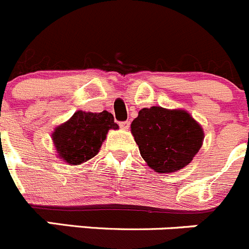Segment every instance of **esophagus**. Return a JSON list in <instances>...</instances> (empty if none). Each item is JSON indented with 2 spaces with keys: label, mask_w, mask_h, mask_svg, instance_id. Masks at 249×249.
<instances>
[{
  "label": "esophagus",
  "mask_w": 249,
  "mask_h": 249,
  "mask_svg": "<svg viewBox=\"0 0 249 249\" xmlns=\"http://www.w3.org/2000/svg\"><path fill=\"white\" fill-rule=\"evenodd\" d=\"M119 125L123 130H127L130 126V122H122Z\"/></svg>",
  "instance_id": "34e87169"
}]
</instances>
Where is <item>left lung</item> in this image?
I'll return each instance as SVG.
<instances>
[{
    "label": "left lung",
    "instance_id": "left-lung-1",
    "mask_svg": "<svg viewBox=\"0 0 249 249\" xmlns=\"http://www.w3.org/2000/svg\"><path fill=\"white\" fill-rule=\"evenodd\" d=\"M131 134L147 166L157 173L184 168L203 146L204 130L184 109L143 108L131 123Z\"/></svg>",
    "mask_w": 249,
    "mask_h": 249
}]
</instances>
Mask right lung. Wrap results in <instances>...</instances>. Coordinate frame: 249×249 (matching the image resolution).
I'll list each match as a JSON object with an SVG mask.
<instances>
[{"instance_id":"obj_1","label":"right lung","mask_w":249,"mask_h":249,"mask_svg":"<svg viewBox=\"0 0 249 249\" xmlns=\"http://www.w3.org/2000/svg\"><path fill=\"white\" fill-rule=\"evenodd\" d=\"M110 129L119 126L109 111L77 110L67 122L55 127L51 139L57 157L70 166H77L96 156Z\"/></svg>"}]
</instances>
